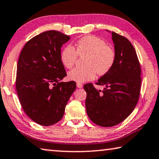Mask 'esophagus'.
Returning a JSON list of instances; mask_svg holds the SVG:
<instances>
[{"instance_id":"obj_1","label":"esophagus","mask_w":159,"mask_h":159,"mask_svg":"<svg viewBox=\"0 0 159 159\" xmlns=\"http://www.w3.org/2000/svg\"><path fill=\"white\" fill-rule=\"evenodd\" d=\"M77 87L79 88V89H81V88H83V85L81 84H80V83H77Z\"/></svg>"}]
</instances>
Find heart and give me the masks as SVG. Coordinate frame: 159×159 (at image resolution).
I'll list each match as a JSON object with an SVG mask.
<instances>
[{
	"label": "heart",
	"instance_id": "obj_1",
	"mask_svg": "<svg viewBox=\"0 0 159 159\" xmlns=\"http://www.w3.org/2000/svg\"><path fill=\"white\" fill-rule=\"evenodd\" d=\"M86 55L84 67L75 68L68 73L69 79L78 83L89 81L95 79L96 74L103 75L107 74L115 64V50L99 37L85 36L75 43V49L67 45L61 52V61L67 69H70L78 57Z\"/></svg>",
	"mask_w": 159,
	"mask_h": 159
}]
</instances>
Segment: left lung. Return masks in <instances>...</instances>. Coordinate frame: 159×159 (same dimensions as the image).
<instances>
[{
  "instance_id": "1",
  "label": "left lung",
  "mask_w": 159,
  "mask_h": 159,
  "mask_svg": "<svg viewBox=\"0 0 159 159\" xmlns=\"http://www.w3.org/2000/svg\"><path fill=\"white\" fill-rule=\"evenodd\" d=\"M112 39L115 64L95 83L104 86V90H97L90 83L84 86L87 93L88 116L95 124L105 127L120 124L132 112L139 98L142 84L140 64L133 45L114 32Z\"/></svg>"
}]
</instances>
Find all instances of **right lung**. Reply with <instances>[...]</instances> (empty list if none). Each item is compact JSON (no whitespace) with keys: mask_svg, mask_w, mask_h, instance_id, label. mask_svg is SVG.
<instances>
[{"mask_svg":"<svg viewBox=\"0 0 159 159\" xmlns=\"http://www.w3.org/2000/svg\"><path fill=\"white\" fill-rule=\"evenodd\" d=\"M70 36L49 30L30 39L17 65L16 86L27 115L37 124L49 126L61 120L75 81L59 82L66 75L61 61V47Z\"/></svg>","mask_w":159,"mask_h":159,"instance_id":"add662e5","label":"right lung"}]
</instances>
